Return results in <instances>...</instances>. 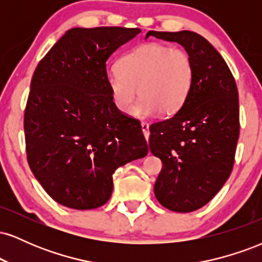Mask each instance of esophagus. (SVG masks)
<instances>
[{
    "label": "esophagus",
    "mask_w": 262,
    "mask_h": 262,
    "mask_svg": "<svg viewBox=\"0 0 262 262\" xmlns=\"http://www.w3.org/2000/svg\"><path fill=\"white\" fill-rule=\"evenodd\" d=\"M141 130H143L144 137H145L146 141H148V140H149V135H150V132H149V124H148V123H145V122L141 123Z\"/></svg>",
    "instance_id": "esophagus-1"
}]
</instances>
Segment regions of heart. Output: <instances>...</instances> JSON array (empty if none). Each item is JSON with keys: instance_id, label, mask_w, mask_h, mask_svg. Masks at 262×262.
<instances>
[{"instance_id": "b5f03b06", "label": "heart", "mask_w": 262, "mask_h": 262, "mask_svg": "<svg viewBox=\"0 0 262 262\" xmlns=\"http://www.w3.org/2000/svg\"><path fill=\"white\" fill-rule=\"evenodd\" d=\"M193 79V62L187 52L146 43L118 60L117 70L107 74V85L114 106L124 114L132 112L139 93L142 98L133 114L148 118L158 112L176 113L187 100Z\"/></svg>"}]
</instances>
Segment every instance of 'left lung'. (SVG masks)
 I'll return each instance as SVG.
<instances>
[{"mask_svg":"<svg viewBox=\"0 0 262 262\" xmlns=\"http://www.w3.org/2000/svg\"><path fill=\"white\" fill-rule=\"evenodd\" d=\"M148 37L179 43L193 62V85L183 106L149 128L150 151L162 162L156 200L173 212H193L221 191L233 170L240 128L236 83L202 35L150 31Z\"/></svg>","mask_w":262,"mask_h":262,"instance_id":"obj_1","label":"left lung"}]
</instances>
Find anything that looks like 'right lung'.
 <instances>
[{"mask_svg":"<svg viewBox=\"0 0 262 262\" xmlns=\"http://www.w3.org/2000/svg\"><path fill=\"white\" fill-rule=\"evenodd\" d=\"M139 28H73L40 60L25 112L27 159L54 201L73 209L103 206L119 166L148 154L139 122L114 106L108 58Z\"/></svg>","mask_w":262,"mask_h":262,"instance_id":"1","label":"right lung"}]
</instances>
